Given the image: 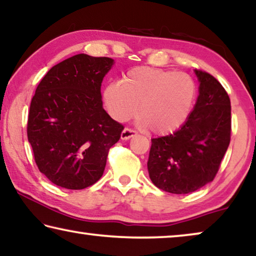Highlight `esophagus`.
Segmentation results:
<instances>
[{"label": "esophagus", "mask_w": 256, "mask_h": 256, "mask_svg": "<svg viewBox=\"0 0 256 256\" xmlns=\"http://www.w3.org/2000/svg\"><path fill=\"white\" fill-rule=\"evenodd\" d=\"M136 134V132L134 131V130L132 128H125L123 130V132H122L120 134V138L123 140H128L130 138H132V136H134Z\"/></svg>", "instance_id": "1"}]
</instances>
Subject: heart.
Masks as SVG:
<instances>
[{"mask_svg": "<svg viewBox=\"0 0 256 256\" xmlns=\"http://www.w3.org/2000/svg\"><path fill=\"white\" fill-rule=\"evenodd\" d=\"M198 87L184 72L138 66L122 82L106 85L104 101L116 120L139 118L155 134H169L186 123L196 101Z\"/></svg>", "mask_w": 256, "mask_h": 256, "instance_id": "b5f03b06", "label": "heart"}]
</instances>
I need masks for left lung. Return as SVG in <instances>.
Instances as JSON below:
<instances>
[{
    "label": "left lung",
    "instance_id": "obj_1",
    "mask_svg": "<svg viewBox=\"0 0 256 256\" xmlns=\"http://www.w3.org/2000/svg\"><path fill=\"white\" fill-rule=\"evenodd\" d=\"M199 96L188 120L172 134L152 139L147 162L156 188L188 194L214 180L231 139L230 98L218 80L196 70Z\"/></svg>",
    "mask_w": 256,
    "mask_h": 256
}]
</instances>
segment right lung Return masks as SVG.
<instances>
[{
  "instance_id": "1",
  "label": "right lung",
  "mask_w": 256,
  "mask_h": 256,
  "mask_svg": "<svg viewBox=\"0 0 256 256\" xmlns=\"http://www.w3.org/2000/svg\"><path fill=\"white\" fill-rule=\"evenodd\" d=\"M109 57L78 54L56 64L36 90L28 138L40 172L68 190H82L104 174L109 150L124 126L102 106Z\"/></svg>"
}]
</instances>
